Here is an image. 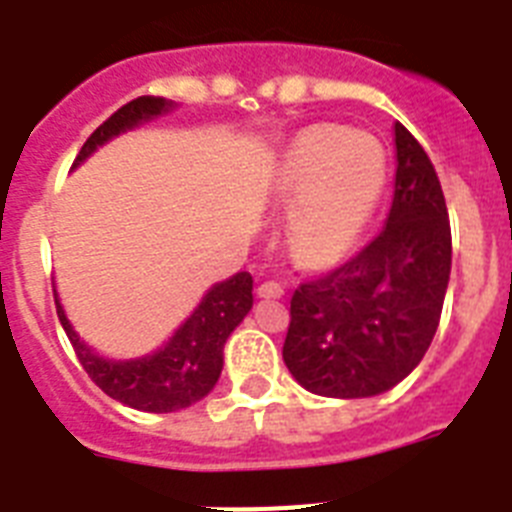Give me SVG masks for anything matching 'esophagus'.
<instances>
[{
  "instance_id": "34e87169",
  "label": "esophagus",
  "mask_w": 512,
  "mask_h": 512,
  "mask_svg": "<svg viewBox=\"0 0 512 512\" xmlns=\"http://www.w3.org/2000/svg\"><path fill=\"white\" fill-rule=\"evenodd\" d=\"M257 296H263V299H281L283 286L278 281H263L257 286Z\"/></svg>"
}]
</instances>
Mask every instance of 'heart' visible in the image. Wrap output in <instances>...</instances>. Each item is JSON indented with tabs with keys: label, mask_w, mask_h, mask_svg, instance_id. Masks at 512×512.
Here are the masks:
<instances>
[{
	"label": "heart",
	"mask_w": 512,
	"mask_h": 512,
	"mask_svg": "<svg viewBox=\"0 0 512 512\" xmlns=\"http://www.w3.org/2000/svg\"><path fill=\"white\" fill-rule=\"evenodd\" d=\"M388 184V153L375 135L315 124L286 148L276 195L289 218V244L299 263H341L375 216Z\"/></svg>",
	"instance_id": "obj_1"
}]
</instances>
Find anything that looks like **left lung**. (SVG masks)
I'll list each match as a JSON object with an SVG mask.
<instances>
[{
	"mask_svg": "<svg viewBox=\"0 0 512 512\" xmlns=\"http://www.w3.org/2000/svg\"><path fill=\"white\" fill-rule=\"evenodd\" d=\"M395 195L385 229L291 296L283 362L309 393L367 398L409 375L440 325L450 278L448 205L437 171L395 122Z\"/></svg>",
	"mask_w": 512,
	"mask_h": 512,
	"instance_id": "8db88e82",
	"label": "left lung"
}]
</instances>
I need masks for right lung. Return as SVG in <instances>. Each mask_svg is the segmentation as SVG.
Wrapping results in <instances>:
<instances>
[{"mask_svg":"<svg viewBox=\"0 0 512 512\" xmlns=\"http://www.w3.org/2000/svg\"><path fill=\"white\" fill-rule=\"evenodd\" d=\"M166 109L169 103L153 96H140L124 103L122 109L114 111L85 140L75 158V166L88 158L98 145ZM249 309H252V276L236 273L234 278L218 283L205 294L190 320L176 330L174 338L161 351L137 362H109L93 354L75 336V330L57 302L59 322L90 380L114 401L137 411H153V414H169V411L192 406L213 390L221 377L223 343Z\"/></svg>","mask_w":512,"mask_h":512,"instance_id":"1","label":"right lung"}]
</instances>
